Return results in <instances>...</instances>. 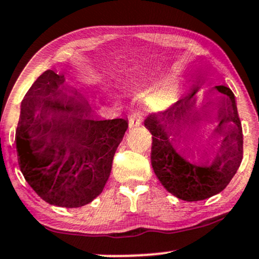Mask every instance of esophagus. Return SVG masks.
<instances>
[{
    "instance_id": "34e87169",
    "label": "esophagus",
    "mask_w": 259,
    "mask_h": 259,
    "mask_svg": "<svg viewBox=\"0 0 259 259\" xmlns=\"http://www.w3.org/2000/svg\"><path fill=\"white\" fill-rule=\"evenodd\" d=\"M137 124H139V120H137V119L135 118V117L130 119V122H129V125H130V126H136Z\"/></svg>"
}]
</instances>
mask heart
<instances>
[{
  "instance_id": "b5f03b06",
  "label": "heart",
  "mask_w": 259,
  "mask_h": 259,
  "mask_svg": "<svg viewBox=\"0 0 259 259\" xmlns=\"http://www.w3.org/2000/svg\"><path fill=\"white\" fill-rule=\"evenodd\" d=\"M166 98V96H165V93H159L158 96L155 97V100H158V101H161L162 99H165Z\"/></svg>"
}]
</instances>
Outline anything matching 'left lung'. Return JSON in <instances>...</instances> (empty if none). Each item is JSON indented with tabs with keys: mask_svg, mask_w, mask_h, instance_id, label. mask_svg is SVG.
I'll return each instance as SVG.
<instances>
[{
	"mask_svg": "<svg viewBox=\"0 0 259 259\" xmlns=\"http://www.w3.org/2000/svg\"><path fill=\"white\" fill-rule=\"evenodd\" d=\"M197 90L195 87L163 112L149 114L145 119V126L152 134L150 161L154 173L168 192L188 202L202 201L221 192L230 184L243 160V129L235 97L226 86H215V90L224 94L219 99L220 123L215 133L224 140L211 165H192L175 152L179 146L182 155L191 152L190 147L205 118L194 112V94Z\"/></svg>",
	"mask_w": 259,
	"mask_h": 259,
	"instance_id": "8db88e82",
	"label": "left lung"
}]
</instances>
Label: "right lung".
Segmentation results:
<instances>
[{"label": "right lung", "instance_id": "right-lung-1", "mask_svg": "<svg viewBox=\"0 0 259 259\" xmlns=\"http://www.w3.org/2000/svg\"><path fill=\"white\" fill-rule=\"evenodd\" d=\"M63 81V75L47 70L26 93L16 153L26 182L39 197L77 208L103 191L127 120L94 118L80 93L60 88Z\"/></svg>", "mask_w": 259, "mask_h": 259}]
</instances>
